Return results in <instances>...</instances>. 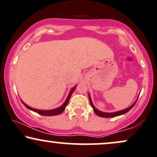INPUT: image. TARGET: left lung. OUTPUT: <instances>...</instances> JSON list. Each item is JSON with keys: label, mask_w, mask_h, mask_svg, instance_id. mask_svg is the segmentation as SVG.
I'll return each instance as SVG.
<instances>
[{"label": "left lung", "mask_w": 157, "mask_h": 157, "mask_svg": "<svg viewBox=\"0 0 157 157\" xmlns=\"http://www.w3.org/2000/svg\"><path fill=\"white\" fill-rule=\"evenodd\" d=\"M89 97L90 104H91V107L93 108V110H94V113H96L97 115H98L99 117H114L119 116V115L124 114V113H127L128 111H130V110L132 109L133 107H134V105H135V103H136V101H137V100H136V101L132 105L130 106V107L128 108V109H126L125 110H122V111H117V112H113V113H105V112H102V111H98V110H97L96 108H95L92 102H91V97H90V95H89Z\"/></svg>", "instance_id": "obj_1"}]
</instances>
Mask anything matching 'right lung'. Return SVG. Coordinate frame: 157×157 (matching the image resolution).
<instances>
[{"mask_svg":"<svg viewBox=\"0 0 157 157\" xmlns=\"http://www.w3.org/2000/svg\"><path fill=\"white\" fill-rule=\"evenodd\" d=\"M76 86H75V87H74L73 89L71 90V91H70L69 94H68L67 99H66V102H64L63 105H61L60 107L57 108V109H53V110H49V111H43V110H37V109H33V108H31V107H29V106L26 105V104H25L23 102H23V105L26 106L27 109L32 110V111H35V112L39 113V114H40V115H44V116H55V115H58V114H60V113H62L63 111L65 110V109H66V105H68V101H69L70 97H71V94H72V93L74 91V90H75V88H76Z\"/></svg>","mask_w":157,"mask_h":157,"instance_id":"right-lung-1","label":"right lung"}]
</instances>
